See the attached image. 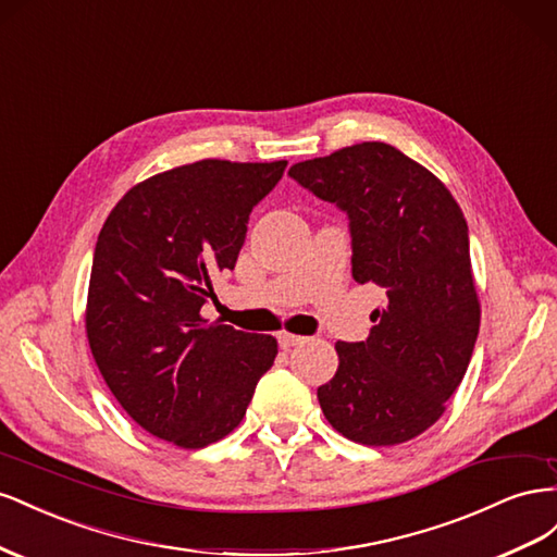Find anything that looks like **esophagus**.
I'll return each mask as SVG.
<instances>
[{
	"label": "esophagus",
	"instance_id": "esophagus-1",
	"mask_svg": "<svg viewBox=\"0 0 557 557\" xmlns=\"http://www.w3.org/2000/svg\"><path fill=\"white\" fill-rule=\"evenodd\" d=\"M277 341H280L282 349H289V347H296L300 343H306L304 336H298V333H289V331H280L277 333Z\"/></svg>",
	"mask_w": 557,
	"mask_h": 557
}]
</instances>
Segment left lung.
I'll use <instances>...</instances> for the list:
<instances>
[{
  "instance_id": "1",
  "label": "left lung",
  "mask_w": 557,
  "mask_h": 557,
  "mask_svg": "<svg viewBox=\"0 0 557 557\" xmlns=\"http://www.w3.org/2000/svg\"><path fill=\"white\" fill-rule=\"evenodd\" d=\"M292 180L349 219L352 277L385 292L361 343H336L317 389L324 418L361 446L420 436L462 383L481 326L469 228L450 190L385 141L296 163Z\"/></svg>"
}]
</instances>
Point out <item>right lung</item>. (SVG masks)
I'll list each match as a JSON object with an SVG mask.
<instances>
[{
    "label": "right lung",
    "instance_id": "add662e5",
    "mask_svg": "<svg viewBox=\"0 0 557 557\" xmlns=\"http://www.w3.org/2000/svg\"><path fill=\"white\" fill-rule=\"evenodd\" d=\"M287 161H198L133 186L92 253L86 333L123 410L149 434L205 448L245 418L273 367V336L208 322L212 280L233 270L247 221Z\"/></svg>",
    "mask_w": 557,
    "mask_h": 557
}]
</instances>
